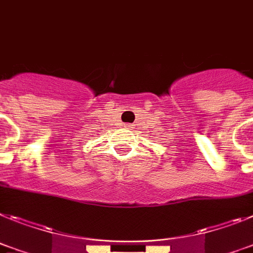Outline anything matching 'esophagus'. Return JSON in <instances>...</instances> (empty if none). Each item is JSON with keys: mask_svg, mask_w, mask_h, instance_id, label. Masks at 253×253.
Here are the masks:
<instances>
[{"mask_svg": "<svg viewBox=\"0 0 253 253\" xmlns=\"http://www.w3.org/2000/svg\"><path fill=\"white\" fill-rule=\"evenodd\" d=\"M126 127H131V125H126Z\"/></svg>", "mask_w": 253, "mask_h": 253, "instance_id": "obj_1", "label": "esophagus"}]
</instances>
